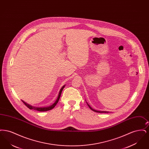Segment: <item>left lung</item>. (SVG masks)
Returning a JSON list of instances; mask_svg holds the SVG:
<instances>
[{
  "instance_id": "8db88e82",
  "label": "left lung",
  "mask_w": 149,
  "mask_h": 149,
  "mask_svg": "<svg viewBox=\"0 0 149 149\" xmlns=\"http://www.w3.org/2000/svg\"><path fill=\"white\" fill-rule=\"evenodd\" d=\"M86 103H87V104H88V107L91 108V109H92V111H94V112H98V113H108L109 112H107V111H97V110H95V109H93L92 108L91 106L89 104H88V103L86 102Z\"/></svg>"
}]
</instances>
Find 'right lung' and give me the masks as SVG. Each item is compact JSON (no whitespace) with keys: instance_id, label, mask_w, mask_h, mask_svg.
Returning <instances> with one entry per match:
<instances>
[{"instance_id":"add662e5","label":"right lung","mask_w":149,"mask_h":149,"mask_svg":"<svg viewBox=\"0 0 149 149\" xmlns=\"http://www.w3.org/2000/svg\"><path fill=\"white\" fill-rule=\"evenodd\" d=\"M65 86V85H63V87L61 88V89L60 90V92H59V93H58V97H57L56 100L55 102V103H54L53 104H52L51 106H50L44 107L33 106H31V104H29V103H27L26 102H25L23 101V100H21L23 102V103L29 109H34V110H36V111H41V112L49 111V110H51V109H53V108L55 107V106L56 105L57 103H58V100H59V99H60V96H61V92H62V91H63V90Z\"/></svg>"}]
</instances>
